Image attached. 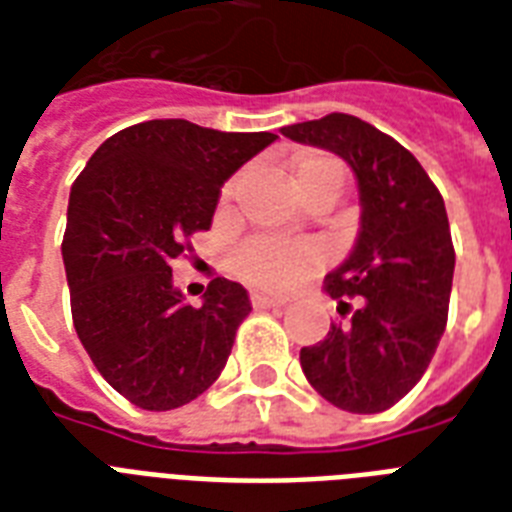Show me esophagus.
Returning a JSON list of instances; mask_svg holds the SVG:
<instances>
[{"mask_svg":"<svg viewBox=\"0 0 512 512\" xmlns=\"http://www.w3.org/2000/svg\"><path fill=\"white\" fill-rule=\"evenodd\" d=\"M249 300H252V308H279V305L287 303V300H281V297H273V295H265V292H252V295H249Z\"/></svg>","mask_w":512,"mask_h":512,"instance_id":"1","label":"esophagus"}]
</instances>
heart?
I'll return each mask as SVG.
<instances>
[{
	"instance_id": "1",
	"label": "heart",
	"mask_w": 512,
	"mask_h": 512,
	"mask_svg": "<svg viewBox=\"0 0 512 512\" xmlns=\"http://www.w3.org/2000/svg\"><path fill=\"white\" fill-rule=\"evenodd\" d=\"M345 170L337 159L327 154H311L300 159L292 170V185L300 193V199L316 188H335L342 191ZM236 191V180L223 185V201H231ZM324 265V255L313 244L305 241H281L273 236H252L241 241L233 249L231 268L233 273L252 287L271 289V292H287L295 284L311 276Z\"/></svg>"
}]
</instances>
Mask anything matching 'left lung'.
<instances>
[{
	"mask_svg": "<svg viewBox=\"0 0 512 512\" xmlns=\"http://www.w3.org/2000/svg\"><path fill=\"white\" fill-rule=\"evenodd\" d=\"M281 135L342 156L361 199L356 247L324 281L342 321L300 350V366L337 409L385 412L420 382L446 329L454 244L444 199L401 143L358 116L327 114Z\"/></svg>",
	"mask_w": 512,
	"mask_h": 512,
	"instance_id": "8db88e82",
	"label": "left lung"
}]
</instances>
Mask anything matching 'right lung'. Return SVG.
Returning a JSON list of instances; mask_svg holds the SVG:
<instances>
[{"mask_svg": "<svg viewBox=\"0 0 512 512\" xmlns=\"http://www.w3.org/2000/svg\"><path fill=\"white\" fill-rule=\"evenodd\" d=\"M273 140L151 119L111 135L71 185L60 249L74 329L108 385L140 409L199 398L231 356L252 311L247 289L217 276L193 308L172 287V260L209 231L220 185Z\"/></svg>", "mask_w": 512, "mask_h": 512, "instance_id": "obj_1", "label": "right lung"}]
</instances>
